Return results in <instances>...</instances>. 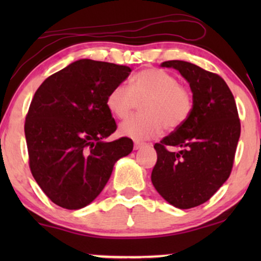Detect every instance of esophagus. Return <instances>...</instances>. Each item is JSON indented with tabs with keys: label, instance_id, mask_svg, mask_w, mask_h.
<instances>
[{
	"label": "esophagus",
	"instance_id": "34e87169",
	"mask_svg": "<svg viewBox=\"0 0 261 261\" xmlns=\"http://www.w3.org/2000/svg\"><path fill=\"white\" fill-rule=\"evenodd\" d=\"M145 145H146L145 142H140V141H135L134 148H135V149H139V148H141V147H143V146H145Z\"/></svg>",
	"mask_w": 261,
	"mask_h": 261
}]
</instances>
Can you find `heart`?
Segmentation results:
<instances>
[{
  "mask_svg": "<svg viewBox=\"0 0 261 261\" xmlns=\"http://www.w3.org/2000/svg\"><path fill=\"white\" fill-rule=\"evenodd\" d=\"M143 99V114L121 122L119 133L122 136L135 141L153 139L163 133L164 127H180L193 110L190 92L179 85L174 76L158 68L139 71L130 86L120 83L114 87L107 97V107L113 115L125 119Z\"/></svg>",
  "mask_w": 261,
  "mask_h": 261,
  "instance_id": "heart-1",
  "label": "heart"
}]
</instances>
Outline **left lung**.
Wrapping results in <instances>:
<instances>
[{"mask_svg": "<svg viewBox=\"0 0 261 261\" xmlns=\"http://www.w3.org/2000/svg\"><path fill=\"white\" fill-rule=\"evenodd\" d=\"M190 85L193 110L180 127L155 143L151 180L166 201L178 208L201 205L232 172L241 121L232 92L221 76L180 60L162 62ZM169 147L181 149L173 152Z\"/></svg>", "mask_w": 261, "mask_h": 261, "instance_id": "1", "label": "left lung"}]
</instances>
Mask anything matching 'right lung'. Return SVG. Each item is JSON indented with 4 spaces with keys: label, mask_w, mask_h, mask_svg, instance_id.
Masks as SVG:
<instances>
[{
    "label": "right lung",
    "mask_w": 261,
    "mask_h": 261,
    "mask_svg": "<svg viewBox=\"0 0 261 261\" xmlns=\"http://www.w3.org/2000/svg\"><path fill=\"white\" fill-rule=\"evenodd\" d=\"M130 72L127 66L83 59L47 77L35 92L24 124L29 167L60 207L91 203L115 162L133 151L128 137L103 141L116 130L107 97Z\"/></svg>",
    "instance_id": "1"
}]
</instances>
